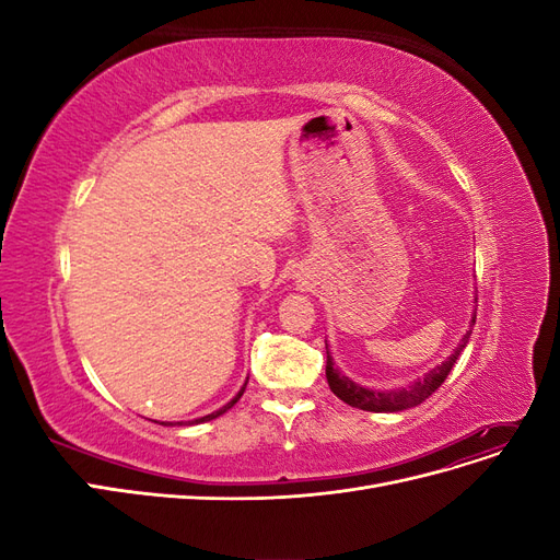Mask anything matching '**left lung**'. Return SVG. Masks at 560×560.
I'll return each instance as SVG.
<instances>
[{"mask_svg": "<svg viewBox=\"0 0 560 560\" xmlns=\"http://www.w3.org/2000/svg\"><path fill=\"white\" fill-rule=\"evenodd\" d=\"M474 322H477V315L471 317V325H474ZM469 334H471V331H467V334L463 336V341L457 343L455 352L451 354V358H448L442 366L432 369L425 378L416 381V383L409 385V387L385 389V393H378V389H369V387H360L358 383L348 381V378L341 374V371L334 369V360L329 358V352H327V383H329L331 393H334L338 399H343L346 404L354 406V409L376 411V413H393V411L411 409V406L422 404V401H425V399L434 393V389L442 387V383H444L446 376L451 374V369H453L455 360L460 358L463 348L467 346Z\"/></svg>", "mask_w": 560, "mask_h": 560, "instance_id": "obj_1", "label": "left lung"}]
</instances>
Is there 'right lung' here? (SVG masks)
Segmentation results:
<instances>
[{
	"mask_svg": "<svg viewBox=\"0 0 560 560\" xmlns=\"http://www.w3.org/2000/svg\"><path fill=\"white\" fill-rule=\"evenodd\" d=\"M245 385H247V383H245ZM243 393H245V387H243V389H241V393H238V395H235V397H233V399H231V401H229V404L224 406V409H219L217 413H210V416H202V418H198V420H189V425H191V422H206V420H212V418H217V416H222V413H226V411L231 409V406H233L235 401H238V399L243 397ZM171 425H173V422H171ZM175 425H182V422H175Z\"/></svg>",
	"mask_w": 560,
	"mask_h": 560,
	"instance_id": "1",
	"label": "right lung"
}]
</instances>
